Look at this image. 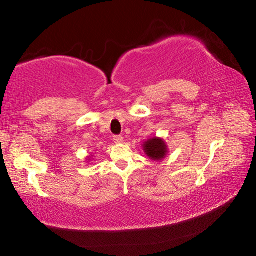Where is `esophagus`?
Listing matches in <instances>:
<instances>
[{"mask_svg": "<svg viewBox=\"0 0 256 256\" xmlns=\"http://www.w3.org/2000/svg\"><path fill=\"white\" fill-rule=\"evenodd\" d=\"M112 140H114L115 144H122L123 136H112Z\"/></svg>", "mask_w": 256, "mask_h": 256, "instance_id": "obj_1", "label": "esophagus"}]
</instances>
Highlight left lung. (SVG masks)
Segmentation results:
<instances>
[{"label": "left lung", "instance_id": "1", "mask_svg": "<svg viewBox=\"0 0 256 256\" xmlns=\"http://www.w3.org/2000/svg\"><path fill=\"white\" fill-rule=\"evenodd\" d=\"M144 152L149 158L154 160H162L167 154V148L164 140L158 138H150L144 144Z\"/></svg>", "mask_w": 256, "mask_h": 256}]
</instances>
